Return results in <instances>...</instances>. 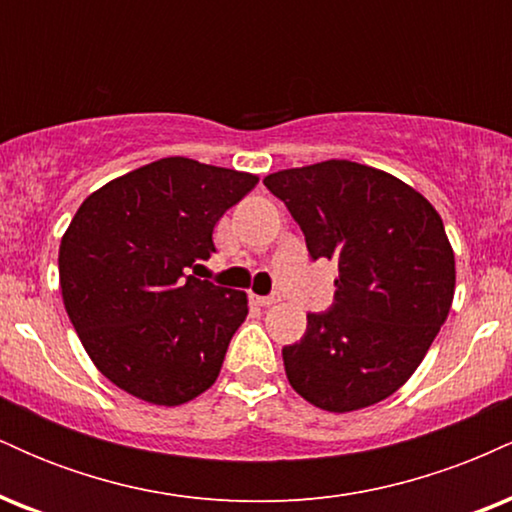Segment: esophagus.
Wrapping results in <instances>:
<instances>
[{"mask_svg": "<svg viewBox=\"0 0 512 512\" xmlns=\"http://www.w3.org/2000/svg\"><path fill=\"white\" fill-rule=\"evenodd\" d=\"M255 303L262 305V308H269V305L279 303V296L276 293H272V296H255Z\"/></svg>", "mask_w": 512, "mask_h": 512, "instance_id": "obj_1", "label": "esophagus"}]
</instances>
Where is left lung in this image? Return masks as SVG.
I'll list each match as a JSON object with an SVG mask.
<instances>
[{
	"mask_svg": "<svg viewBox=\"0 0 512 512\" xmlns=\"http://www.w3.org/2000/svg\"><path fill=\"white\" fill-rule=\"evenodd\" d=\"M301 226L313 260L339 262L334 305L284 346L286 378L317 409L383 402L424 361L455 296V252L433 204L385 170L354 161L264 178Z\"/></svg>",
	"mask_w": 512,
	"mask_h": 512,
	"instance_id": "1",
	"label": "left lung"
}]
</instances>
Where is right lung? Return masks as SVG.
I'll return each instance as SVG.
<instances>
[{
  "label": "right lung",
  "mask_w": 512,
  "mask_h": 512,
  "mask_svg": "<svg viewBox=\"0 0 512 512\" xmlns=\"http://www.w3.org/2000/svg\"><path fill=\"white\" fill-rule=\"evenodd\" d=\"M257 175L170 156L105 182L60 243V286L81 344L110 383L158 407L207 392L248 317V293L187 274Z\"/></svg>",
  "instance_id": "obj_1"
}]
</instances>
